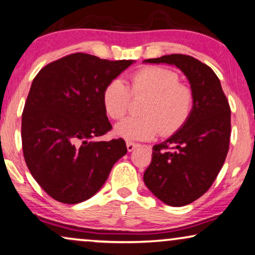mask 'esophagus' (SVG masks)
I'll return each instance as SVG.
<instances>
[{"label":"esophagus","mask_w":255,"mask_h":255,"mask_svg":"<svg viewBox=\"0 0 255 255\" xmlns=\"http://www.w3.org/2000/svg\"><path fill=\"white\" fill-rule=\"evenodd\" d=\"M126 145H127V150H128V151H133L134 149L137 147L136 143H134V142H130V141L126 142Z\"/></svg>","instance_id":"1"}]
</instances>
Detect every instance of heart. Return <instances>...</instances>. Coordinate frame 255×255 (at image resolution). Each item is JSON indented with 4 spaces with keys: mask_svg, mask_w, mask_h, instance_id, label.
<instances>
[{
    "mask_svg": "<svg viewBox=\"0 0 255 255\" xmlns=\"http://www.w3.org/2000/svg\"><path fill=\"white\" fill-rule=\"evenodd\" d=\"M178 73L167 67L145 66L130 77L129 86L114 78L103 92V104L108 117L120 120L131 106V97H147L142 117H129L115 127V133L127 140H150L158 133L170 136L177 133L191 117L195 94L191 87L179 83Z\"/></svg>",
    "mask_w": 255,
    "mask_h": 255,
    "instance_id": "1",
    "label": "heart"
}]
</instances>
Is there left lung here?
Instances as JSON below:
<instances>
[{
  "instance_id": "1",
  "label": "left lung",
  "mask_w": 255,
  "mask_h": 255,
  "mask_svg": "<svg viewBox=\"0 0 255 255\" xmlns=\"http://www.w3.org/2000/svg\"><path fill=\"white\" fill-rule=\"evenodd\" d=\"M145 63H165L185 74L195 94L188 122L167 141L152 147L144 171L148 189L170 206L195 202L211 188L225 162L231 136V108L211 67L186 54H168Z\"/></svg>"
}]
</instances>
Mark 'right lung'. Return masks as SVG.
Wrapping results in <instances>:
<instances>
[{"instance_id": "obj_1", "label": "right lung", "mask_w": 255, "mask_h": 255, "mask_svg": "<svg viewBox=\"0 0 255 255\" xmlns=\"http://www.w3.org/2000/svg\"><path fill=\"white\" fill-rule=\"evenodd\" d=\"M131 64L77 52L47 64L33 79L22 113L23 155L32 177L56 201L91 198L127 152L124 138H96L112 129L105 87Z\"/></svg>"}]
</instances>
